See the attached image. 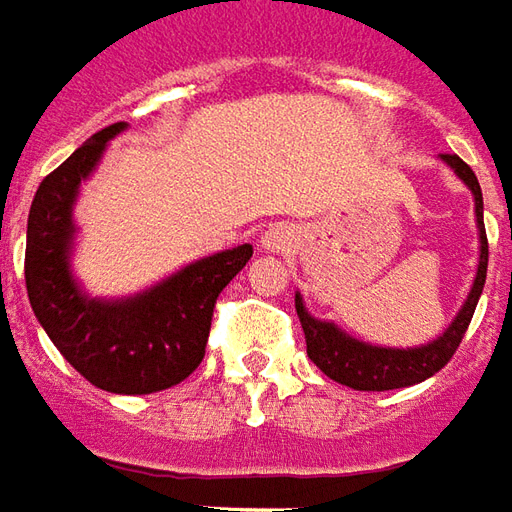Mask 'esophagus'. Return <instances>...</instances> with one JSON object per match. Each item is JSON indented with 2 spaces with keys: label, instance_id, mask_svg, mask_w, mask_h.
I'll use <instances>...</instances> for the list:
<instances>
[{
  "label": "esophagus",
  "instance_id": "esophagus-1",
  "mask_svg": "<svg viewBox=\"0 0 512 512\" xmlns=\"http://www.w3.org/2000/svg\"><path fill=\"white\" fill-rule=\"evenodd\" d=\"M295 228L292 226H273L267 234H264L262 245L273 253H286V250L295 245Z\"/></svg>",
  "mask_w": 512,
  "mask_h": 512
}]
</instances>
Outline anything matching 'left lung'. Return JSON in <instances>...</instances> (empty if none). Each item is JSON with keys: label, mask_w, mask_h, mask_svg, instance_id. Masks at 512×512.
Segmentation results:
<instances>
[{"label": "left lung", "mask_w": 512, "mask_h": 512, "mask_svg": "<svg viewBox=\"0 0 512 512\" xmlns=\"http://www.w3.org/2000/svg\"><path fill=\"white\" fill-rule=\"evenodd\" d=\"M444 162L458 173L460 179L469 184L474 192V212H477V228H480V267L477 278L471 286L466 303L460 308L455 322L449 325L444 336L424 347H411V350H391V347H372V344L350 339L331 322L314 320L303 308L300 295H295V308L303 333H306V353L322 372L342 386H350L355 391H389L405 389L413 383L433 378L438 369L449 364V358L463 342V333L469 328L474 308L485 286V273H488V237H485V223H482V190L474 170L458 157V154H444Z\"/></svg>", "instance_id": "left-lung-1"}]
</instances>
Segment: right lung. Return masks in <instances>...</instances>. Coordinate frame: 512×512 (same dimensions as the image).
I'll use <instances>...</instances> for the list:
<instances>
[{"mask_svg": "<svg viewBox=\"0 0 512 512\" xmlns=\"http://www.w3.org/2000/svg\"><path fill=\"white\" fill-rule=\"evenodd\" d=\"M123 126L93 134L41 181L27 220L24 281L43 331L82 378L112 394H151L190 378L204 361L217 297L253 248L239 245L201 259L132 300L101 303L82 295L68 273L71 206L107 140Z\"/></svg>", "mask_w": 512, "mask_h": 512, "instance_id": "obj_1", "label": "right lung"}]
</instances>
